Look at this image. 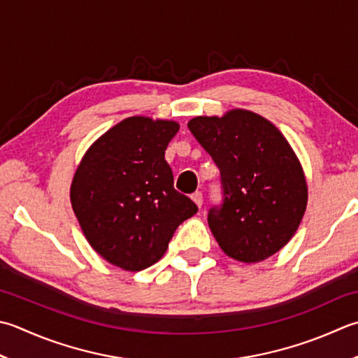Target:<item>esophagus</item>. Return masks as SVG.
<instances>
[{"instance_id": "34e87169", "label": "esophagus", "mask_w": 358, "mask_h": 358, "mask_svg": "<svg viewBox=\"0 0 358 358\" xmlns=\"http://www.w3.org/2000/svg\"><path fill=\"white\" fill-rule=\"evenodd\" d=\"M191 199H192V201L195 203V205H197L199 208H201V205H203V194L201 192H199V191L194 192Z\"/></svg>"}]
</instances>
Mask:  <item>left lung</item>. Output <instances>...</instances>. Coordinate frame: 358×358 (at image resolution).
Returning a JSON list of instances; mask_svg holds the SVG:
<instances>
[{
    "label": "left lung",
    "mask_w": 358,
    "mask_h": 358,
    "mask_svg": "<svg viewBox=\"0 0 358 358\" xmlns=\"http://www.w3.org/2000/svg\"><path fill=\"white\" fill-rule=\"evenodd\" d=\"M220 169L223 203L209 209L217 243L236 261L278 253L296 233L307 206V181L296 153L275 124L250 110L197 116L187 122Z\"/></svg>",
    "instance_id": "obj_1"
}]
</instances>
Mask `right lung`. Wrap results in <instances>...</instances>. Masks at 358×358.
Returning a JSON list of instances; mask_svg holds the SVG:
<instances>
[{
	"instance_id": "1",
	"label": "right lung",
	"mask_w": 358,
	"mask_h": 358,
	"mask_svg": "<svg viewBox=\"0 0 358 358\" xmlns=\"http://www.w3.org/2000/svg\"><path fill=\"white\" fill-rule=\"evenodd\" d=\"M180 124L131 116L88 147L69 197L83 236L116 267L139 271L158 262L195 203L173 189L164 153Z\"/></svg>"
}]
</instances>
